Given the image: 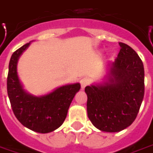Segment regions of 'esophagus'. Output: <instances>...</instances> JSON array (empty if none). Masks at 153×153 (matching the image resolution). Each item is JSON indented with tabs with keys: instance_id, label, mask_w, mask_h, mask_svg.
<instances>
[{
	"instance_id": "34e87169",
	"label": "esophagus",
	"mask_w": 153,
	"mask_h": 153,
	"mask_svg": "<svg viewBox=\"0 0 153 153\" xmlns=\"http://www.w3.org/2000/svg\"><path fill=\"white\" fill-rule=\"evenodd\" d=\"M90 79H88V78H83L82 79L80 80V85H81V88L84 90L85 87L87 86V85L90 84Z\"/></svg>"
}]
</instances>
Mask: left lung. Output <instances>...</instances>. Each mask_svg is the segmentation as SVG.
Returning a JSON list of instances; mask_svg holds the SVG:
<instances>
[{"label":"left lung","mask_w":153,"mask_h":153,"mask_svg":"<svg viewBox=\"0 0 153 153\" xmlns=\"http://www.w3.org/2000/svg\"><path fill=\"white\" fill-rule=\"evenodd\" d=\"M117 58L109 64L106 81L86 86L87 113L92 124L105 132H118L132 124L144 97L142 59L127 44L119 42Z\"/></svg>","instance_id":"1"}]
</instances>
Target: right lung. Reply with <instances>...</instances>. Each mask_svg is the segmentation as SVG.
I'll return each instance as SVG.
<instances>
[{
    "label": "right lung",
    "mask_w": 153,
    "mask_h": 153,
    "mask_svg": "<svg viewBox=\"0 0 153 153\" xmlns=\"http://www.w3.org/2000/svg\"><path fill=\"white\" fill-rule=\"evenodd\" d=\"M30 43L21 47L11 55L7 75V94L13 113L22 124L36 132L48 133L63 123L68 107L80 89V84L63 85L41 96L28 94L20 82L16 66L20 56Z\"/></svg>",
    "instance_id": "add662e5"
}]
</instances>
